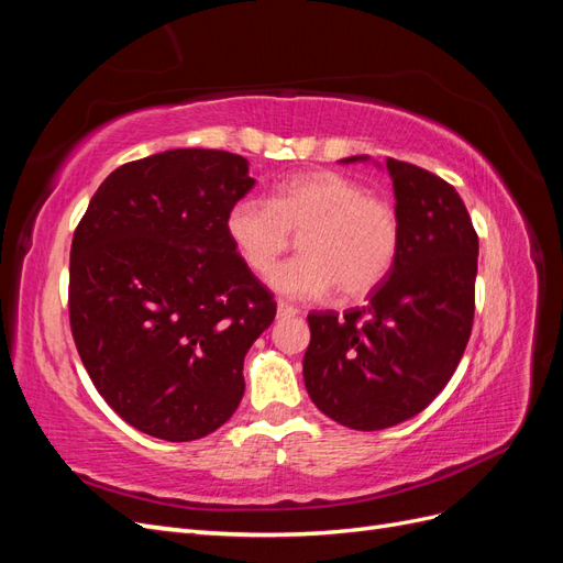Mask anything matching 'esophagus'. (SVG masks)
<instances>
[{
    "instance_id": "esophagus-1",
    "label": "esophagus",
    "mask_w": 563,
    "mask_h": 563,
    "mask_svg": "<svg viewBox=\"0 0 563 563\" xmlns=\"http://www.w3.org/2000/svg\"><path fill=\"white\" fill-rule=\"evenodd\" d=\"M300 310L296 308V305H291V302H286V300H279L277 302V317L279 319H291V317H296Z\"/></svg>"
}]
</instances>
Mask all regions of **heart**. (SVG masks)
<instances>
[{"label":"heart","instance_id":"obj_1","mask_svg":"<svg viewBox=\"0 0 563 563\" xmlns=\"http://www.w3.org/2000/svg\"><path fill=\"white\" fill-rule=\"evenodd\" d=\"M225 230L253 272H267L298 234L300 255L272 269L277 294L317 300L376 291L395 267L399 220L385 201L343 174L314 172L284 183L272 201H234Z\"/></svg>","mask_w":563,"mask_h":563}]
</instances>
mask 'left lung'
I'll use <instances>...</instances> for the list:
<instances>
[{"mask_svg": "<svg viewBox=\"0 0 563 563\" xmlns=\"http://www.w3.org/2000/svg\"><path fill=\"white\" fill-rule=\"evenodd\" d=\"M385 168L399 220L395 267L364 308L312 312L302 360L319 411L362 432L418 416L446 387L474 319L479 236L463 199L420 166L387 157Z\"/></svg>", "mask_w": 563, "mask_h": 563, "instance_id": "1", "label": "left lung"}]
</instances>
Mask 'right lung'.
Instances as JSON below:
<instances>
[{
  "mask_svg": "<svg viewBox=\"0 0 563 563\" xmlns=\"http://www.w3.org/2000/svg\"><path fill=\"white\" fill-rule=\"evenodd\" d=\"M253 185L232 152L166 150L114 168L75 230L77 352L112 411L150 437H207L244 397V356L277 314L225 230Z\"/></svg>",
  "mask_w": 563,
  "mask_h": 563,
  "instance_id": "1",
  "label": "right lung"
}]
</instances>
